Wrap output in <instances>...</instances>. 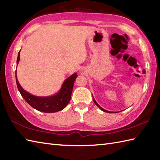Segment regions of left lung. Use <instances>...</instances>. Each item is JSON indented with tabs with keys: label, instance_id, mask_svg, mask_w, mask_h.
Masks as SVG:
<instances>
[{
	"label": "left lung",
	"instance_id": "obj_1",
	"mask_svg": "<svg viewBox=\"0 0 160 160\" xmlns=\"http://www.w3.org/2000/svg\"><path fill=\"white\" fill-rule=\"evenodd\" d=\"M92 99H93V102H94V103H95V105H97V106H98L99 108L100 109H101L102 111H103V112H108V113H112V112H110V111H107V110H104V109H103V108H102L101 106H100L98 104V103L97 102H96V101H95V99H94V98H93V96H92Z\"/></svg>",
	"mask_w": 160,
	"mask_h": 160
}]
</instances>
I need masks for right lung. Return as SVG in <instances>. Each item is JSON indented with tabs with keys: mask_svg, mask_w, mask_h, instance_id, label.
Wrapping results in <instances>:
<instances>
[{
	"mask_svg": "<svg viewBox=\"0 0 160 160\" xmlns=\"http://www.w3.org/2000/svg\"><path fill=\"white\" fill-rule=\"evenodd\" d=\"M20 51L18 52L17 65L20 61ZM77 76V73H74L64 81L61 88L57 94L49 97H38L30 94L20 86L16 76V80L18 91H20L22 98L30 106L40 112L51 113L62 110L68 106L71 99L73 84Z\"/></svg>",
	"mask_w": 160,
	"mask_h": 160,
	"instance_id": "obj_1",
	"label": "right lung"
}]
</instances>
